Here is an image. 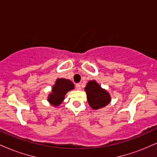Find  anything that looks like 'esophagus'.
<instances>
[{
	"label": "esophagus",
	"mask_w": 157,
	"mask_h": 157,
	"mask_svg": "<svg viewBox=\"0 0 157 157\" xmlns=\"http://www.w3.org/2000/svg\"><path fill=\"white\" fill-rule=\"evenodd\" d=\"M75 88H76L77 90H81V86L80 84H76V86H75Z\"/></svg>",
	"instance_id": "obj_1"
}]
</instances>
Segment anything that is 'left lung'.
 Listing matches in <instances>:
<instances>
[{
    "mask_svg": "<svg viewBox=\"0 0 157 157\" xmlns=\"http://www.w3.org/2000/svg\"><path fill=\"white\" fill-rule=\"evenodd\" d=\"M87 94L88 102L94 109H100L105 107L111 101L109 94L102 89L96 81H89L85 88Z\"/></svg>",
    "mask_w": 157,
    "mask_h": 157,
    "instance_id": "left-lung-1",
    "label": "left lung"
}]
</instances>
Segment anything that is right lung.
<instances>
[{
    "label": "right lung",
    "mask_w": 157,
    "mask_h": 157,
    "mask_svg": "<svg viewBox=\"0 0 157 157\" xmlns=\"http://www.w3.org/2000/svg\"><path fill=\"white\" fill-rule=\"evenodd\" d=\"M74 88L73 82L69 80L57 79L52 89V93L48 96V102L55 106L59 105L63 100L65 94Z\"/></svg>",
    "instance_id": "1"
}]
</instances>
